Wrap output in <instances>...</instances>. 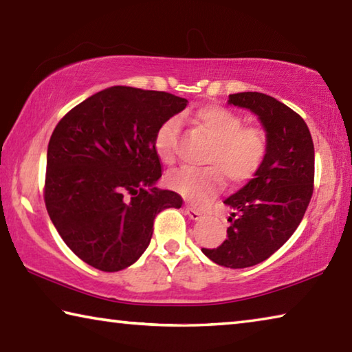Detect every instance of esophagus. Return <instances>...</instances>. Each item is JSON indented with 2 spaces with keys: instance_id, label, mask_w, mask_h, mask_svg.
<instances>
[{
  "instance_id": "34e87169",
  "label": "esophagus",
  "mask_w": 352,
  "mask_h": 352,
  "mask_svg": "<svg viewBox=\"0 0 352 352\" xmlns=\"http://www.w3.org/2000/svg\"><path fill=\"white\" fill-rule=\"evenodd\" d=\"M184 212L188 214V217L190 220H200L201 217H203V214L200 212V210H197L195 208H192V206H186L184 208Z\"/></svg>"
}]
</instances>
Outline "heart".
<instances>
[{
  "label": "heart",
  "mask_w": 352,
  "mask_h": 352,
  "mask_svg": "<svg viewBox=\"0 0 352 352\" xmlns=\"http://www.w3.org/2000/svg\"><path fill=\"white\" fill-rule=\"evenodd\" d=\"M197 123L214 140L204 157V168H183L168 175V186L203 206L220 192L225 178L243 184L258 174L270 152V138L260 126H243V118L225 106L209 104L195 111ZM180 120L166 118L157 127L154 149L160 160L172 163Z\"/></svg>",
  "instance_id": "obj_1"
}]
</instances>
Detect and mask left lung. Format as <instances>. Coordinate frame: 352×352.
I'll list each match as a JSON object with an SVG mask.
<instances>
[{"label":"left lung","instance_id":"8db88e82","mask_svg":"<svg viewBox=\"0 0 352 352\" xmlns=\"http://www.w3.org/2000/svg\"><path fill=\"white\" fill-rule=\"evenodd\" d=\"M228 103L257 115L270 138L263 168L225 200L238 215L226 240L201 249L214 263L239 270L270 258L302 221L314 190V143L305 120L270 95L232 94Z\"/></svg>","mask_w":352,"mask_h":352}]
</instances>
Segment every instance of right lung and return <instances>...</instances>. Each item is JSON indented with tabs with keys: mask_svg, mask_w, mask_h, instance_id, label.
Returning a JSON list of instances; mask_svg holds the SVG:
<instances>
[{
	"mask_svg": "<svg viewBox=\"0 0 352 352\" xmlns=\"http://www.w3.org/2000/svg\"><path fill=\"white\" fill-rule=\"evenodd\" d=\"M188 104L168 92L113 86L63 117L47 146L44 203L76 257L104 272L121 271L149 246L154 220L182 208L162 177L157 127Z\"/></svg>",
	"mask_w": 352,
	"mask_h": 352,
	"instance_id": "obj_1",
	"label": "right lung"
}]
</instances>
